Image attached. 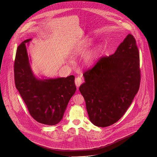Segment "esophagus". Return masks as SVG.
Instances as JSON below:
<instances>
[{
    "label": "esophagus",
    "mask_w": 157,
    "mask_h": 157,
    "mask_svg": "<svg viewBox=\"0 0 157 157\" xmlns=\"http://www.w3.org/2000/svg\"><path fill=\"white\" fill-rule=\"evenodd\" d=\"M75 84H76V86L78 87L80 86V85L82 82V80L81 77H77L75 78Z\"/></svg>",
    "instance_id": "esophagus-1"
}]
</instances>
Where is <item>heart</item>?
Returning a JSON list of instances; mask_svg holds the SVG:
<instances>
[{"label":"heart","instance_id":"1","mask_svg":"<svg viewBox=\"0 0 157 157\" xmlns=\"http://www.w3.org/2000/svg\"><path fill=\"white\" fill-rule=\"evenodd\" d=\"M93 40L91 39H87L83 41L78 47L74 49L72 52V56L74 57H76L84 53V52H85L86 50L91 46V45L93 43ZM100 48V45H99L85 54L83 57V61L86 66H91L94 63V61L97 58Z\"/></svg>","mask_w":157,"mask_h":157}]
</instances>
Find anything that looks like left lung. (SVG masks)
Returning a JSON list of instances; mask_svg holds the SVG:
<instances>
[{
	"label": "left lung",
	"mask_w": 157,
	"mask_h": 157,
	"mask_svg": "<svg viewBox=\"0 0 157 157\" xmlns=\"http://www.w3.org/2000/svg\"><path fill=\"white\" fill-rule=\"evenodd\" d=\"M139 67L136 40L128 33L113 54L101 58L83 74L79 90L92 124L107 127L123 116L139 89Z\"/></svg>",
	"instance_id": "8db88e82"
}]
</instances>
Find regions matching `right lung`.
Masks as SVG:
<instances>
[{
  "label": "right lung",
  "mask_w": 157,
  "mask_h": 157,
  "mask_svg": "<svg viewBox=\"0 0 157 157\" xmlns=\"http://www.w3.org/2000/svg\"><path fill=\"white\" fill-rule=\"evenodd\" d=\"M17 48L14 64L15 85L32 117L40 124L53 126L62 120L71 97L76 90L75 76L40 78L30 66L26 44Z\"/></svg>",
  "instance_id": "obj_1"
}]
</instances>
